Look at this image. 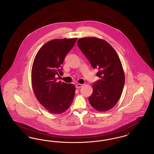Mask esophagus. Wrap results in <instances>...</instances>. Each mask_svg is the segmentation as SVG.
Here are the masks:
<instances>
[{"instance_id":"1","label":"esophagus","mask_w":154,"mask_h":154,"mask_svg":"<svg viewBox=\"0 0 154 154\" xmlns=\"http://www.w3.org/2000/svg\"><path fill=\"white\" fill-rule=\"evenodd\" d=\"M82 87V84H77L76 85H75V87L76 88H80Z\"/></svg>"}]
</instances>
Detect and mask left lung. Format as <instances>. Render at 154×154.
<instances>
[{
  "mask_svg": "<svg viewBox=\"0 0 154 154\" xmlns=\"http://www.w3.org/2000/svg\"><path fill=\"white\" fill-rule=\"evenodd\" d=\"M77 45L100 78L92 85L90 104L98 111H107L116 106L124 86V69L117 53L106 41L95 37L79 39Z\"/></svg>",
  "mask_w": 154,
  "mask_h": 154,
  "instance_id": "left-lung-1",
  "label": "left lung"
}]
</instances>
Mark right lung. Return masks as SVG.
<instances>
[{
	"label": "right lung",
	"instance_id": "add662e5",
	"mask_svg": "<svg viewBox=\"0 0 154 154\" xmlns=\"http://www.w3.org/2000/svg\"><path fill=\"white\" fill-rule=\"evenodd\" d=\"M77 38L54 39L37 52L32 68V85L39 103L49 112L59 114L67 110L73 100L75 88L73 84L58 82L62 75L65 57Z\"/></svg>",
	"mask_w": 154,
	"mask_h": 154
}]
</instances>
